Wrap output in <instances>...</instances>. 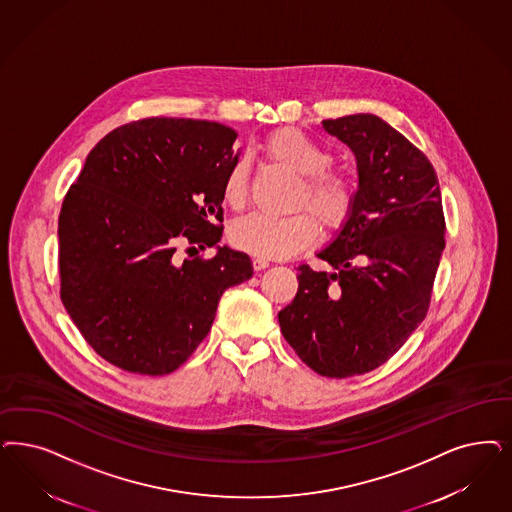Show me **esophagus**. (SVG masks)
<instances>
[{"label":"esophagus","instance_id":"1","mask_svg":"<svg viewBox=\"0 0 512 512\" xmlns=\"http://www.w3.org/2000/svg\"><path fill=\"white\" fill-rule=\"evenodd\" d=\"M270 265L266 259H263V257H255L253 259V268L255 270H265L266 266Z\"/></svg>","mask_w":512,"mask_h":512}]
</instances>
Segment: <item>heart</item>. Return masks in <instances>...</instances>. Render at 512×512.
I'll list each match as a JSON object with an SVG mask.
<instances>
[{
	"instance_id": "1",
	"label": "heart",
	"mask_w": 512,
	"mask_h": 512,
	"mask_svg": "<svg viewBox=\"0 0 512 512\" xmlns=\"http://www.w3.org/2000/svg\"><path fill=\"white\" fill-rule=\"evenodd\" d=\"M263 151L272 162L300 176L297 206L306 204L327 229H338L348 221L355 206V181L344 172L327 170L331 155L316 141L299 128H280L266 138ZM247 174V162L240 159L225 176L223 200L232 210L246 206ZM318 238V221L306 210L287 217L251 213L230 229L234 246L263 259L293 257L314 246Z\"/></svg>"
}]
</instances>
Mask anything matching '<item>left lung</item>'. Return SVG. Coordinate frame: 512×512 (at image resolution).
Returning <instances> with one entry per match:
<instances>
[{
  "instance_id": "obj_1",
  "label": "left lung",
  "mask_w": 512,
  "mask_h": 512,
  "mask_svg": "<svg viewBox=\"0 0 512 512\" xmlns=\"http://www.w3.org/2000/svg\"><path fill=\"white\" fill-rule=\"evenodd\" d=\"M321 124L355 157V206L318 251L333 270L300 265L299 291L278 321L312 371L348 378L384 365L425 318L444 215L431 162L384 119L357 113Z\"/></svg>"
}]
</instances>
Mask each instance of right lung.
Here are the masks:
<instances>
[{
    "label": "right lung",
    "instance_id": "right-lung-1",
    "mask_svg": "<svg viewBox=\"0 0 512 512\" xmlns=\"http://www.w3.org/2000/svg\"><path fill=\"white\" fill-rule=\"evenodd\" d=\"M236 138L212 121L124 124L96 143L66 194L60 297L111 365L147 376L176 371L210 333L221 295L253 276L247 253L217 246ZM181 241L215 246L216 255L181 262Z\"/></svg>",
    "mask_w": 512,
    "mask_h": 512
}]
</instances>
